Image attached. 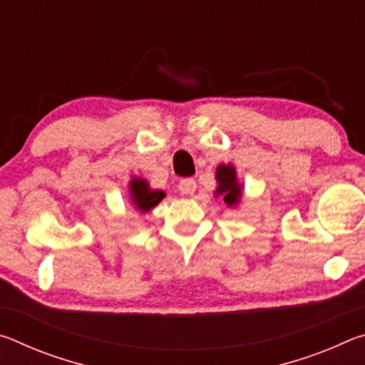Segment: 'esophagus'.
Instances as JSON below:
<instances>
[{
	"label": "esophagus",
	"instance_id": "esophagus-1",
	"mask_svg": "<svg viewBox=\"0 0 365 365\" xmlns=\"http://www.w3.org/2000/svg\"><path fill=\"white\" fill-rule=\"evenodd\" d=\"M178 191H180L182 195H193L196 191V180L195 178H182L180 182H178Z\"/></svg>",
	"mask_w": 365,
	"mask_h": 365
}]
</instances>
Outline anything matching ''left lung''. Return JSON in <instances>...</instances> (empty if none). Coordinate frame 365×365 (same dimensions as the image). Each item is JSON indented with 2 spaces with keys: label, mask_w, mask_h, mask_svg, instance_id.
<instances>
[{
  "label": "left lung",
  "mask_w": 365,
  "mask_h": 365,
  "mask_svg": "<svg viewBox=\"0 0 365 365\" xmlns=\"http://www.w3.org/2000/svg\"><path fill=\"white\" fill-rule=\"evenodd\" d=\"M217 182L219 187L215 195L224 196V201L228 206L237 205L240 195H242V187H240L237 182V177H235V169L233 165H219L217 169Z\"/></svg>",
  "instance_id": "8db88e82"
}]
</instances>
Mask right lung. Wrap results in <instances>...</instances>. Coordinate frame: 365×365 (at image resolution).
<instances>
[{"instance_id":"1","label":"right lung","mask_w":365,"mask_h":365,"mask_svg":"<svg viewBox=\"0 0 365 365\" xmlns=\"http://www.w3.org/2000/svg\"><path fill=\"white\" fill-rule=\"evenodd\" d=\"M130 193H132L133 205L143 212L150 211L151 207L156 206L158 202L164 197L163 191H151L150 187H148L146 180H141V178H133L130 183Z\"/></svg>"}]
</instances>
